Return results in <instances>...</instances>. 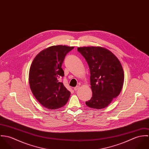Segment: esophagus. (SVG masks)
I'll return each mask as SVG.
<instances>
[{
    "mask_svg": "<svg viewBox=\"0 0 149 149\" xmlns=\"http://www.w3.org/2000/svg\"><path fill=\"white\" fill-rule=\"evenodd\" d=\"M79 88H80V86L77 85V86H76V87H74V90H75V91H77V90H78Z\"/></svg>",
    "mask_w": 149,
    "mask_h": 149,
    "instance_id": "34e87169",
    "label": "esophagus"
}]
</instances>
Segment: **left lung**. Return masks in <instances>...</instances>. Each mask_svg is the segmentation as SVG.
<instances>
[{
    "label": "left lung",
    "instance_id": "8db88e82",
    "mask_svg": "<svg viewBox=\"0 0 149 149\" xmlns=\"http://www.w3.org/2000/svg\"><path fill=\"white\" fill-rule=\"evenodd\" d=\"M77 50L88 64L92 98L85 102L90 108L102 109L108 106L120 93L124 72L118 58L102 47H81Z\"/></svg>",
    "mask_w": 149,
    "mask_h": 149
}]
</instances>
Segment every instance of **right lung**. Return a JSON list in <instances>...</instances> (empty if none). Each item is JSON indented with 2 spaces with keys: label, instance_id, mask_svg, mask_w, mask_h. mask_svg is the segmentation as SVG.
<instances>
[{
  "label": "right lung",
  "instance_id": "1",
  "mask_svg": "<svg viewBox=\"0 0 149 149\" xmlns=\"http://www.w3.org/2000/svg\"><path fill=\"white\" fill-rule=\"evenodd\" d=\"M73 48L65 45L49 47L36 56L30 66V89L36 99L46 108L58 109L69 100L70 92L58 80L64 76L61 66L65 57Z\"/></svg>",
  "mask_w": 149,
  "mask_h": 149
}]
</instances>
